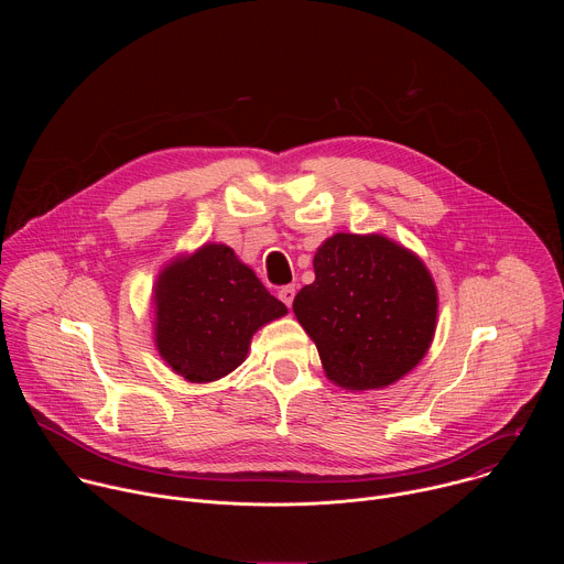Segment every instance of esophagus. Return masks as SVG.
Here are the masks:
<instances>
[{
	"label": "esophagus",
	"instance_id": "esophagus-1",
	"mask_svg": "<svg viewBox=\"0 0 564 564\" xmlns=\"http://www.w3.org/2000/svg\"><path fill=\"white\" fill-rule=\"evenodd\" d=\"M294 294H296V290H294V285H283L281 290H279V299L290 307L292 305V301H294Z\"/></svg>",
	"mask_w": 564,
	"mask_h": 564
}]
</instances>
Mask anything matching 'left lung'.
Masks as SVG:
<instances>
[{"mask_svg":"<svg viewBox=\"0 0 564 564\" xmlns=\"http://www.w3.org/2000/svg\"><path fill=\"white\" fill-rule=\"evenodd\" d=\"M314 283L292 310L330 381L386 388L429 352L437 288L417 254L381 234H335L314 254Z\"/></svg>","mask_w":564,"mask_h":564,"instance_id":"1","label":"left lung"}]
</instances>
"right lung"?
<instances>
[{"label":"right lung","instance_id":"1","mask_svg":"<svg viewBox=\"0 0 564 564\" xmlns=\"http://www.w3.org/2000/svg\"><path fill=\"white\" fill-rule=\"evenodd\" d=\"M153 305L155 348L192 383L229 375L246 361L254 333L288 314L252 268L223 243L176 257L158 274Z\"/></svg>","mask_w":564,"mask_h":564}]
</instances>
